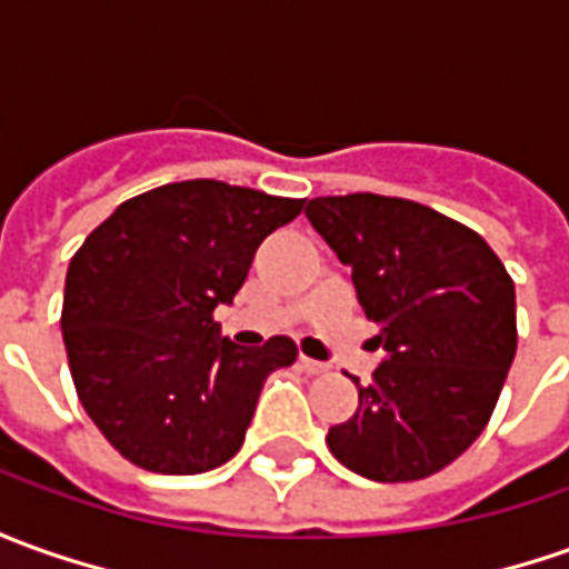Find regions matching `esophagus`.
I'll return each instance as SVG.
<instances>
[{
	"label": "esophagus",
	"instance_id": "obj_1",
	"mask_svg": "<svg viewBox=\"0 0 569 569\" xmlns=\"http://www.w3.org/2000/svg\"><path fill=\"white\" fill-rule=\"evenodd\" d=\"M299 367L305 370V373H327V370H330V365H323V361H315V358H305V355L299 358Z\"/></svg>",
	"mask_w": 569,
	"mask_h": 569
}]
</instances>
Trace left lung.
I'll return each instance as SVG.
<instances>
[{
    "label": "left lung",
    "instance_id": "left-lung-1",
    "mask_svg": "<svg viewBox=\"0 0 569 569\" xmlns=\"http://www.w3.org/2000/svg\"><path fill=\"white\" fill-rule=\"evenodd\" d=\"M305 214L351 270L382 349L327 446L358 477H430L496 411L517 351L513 280L482 236L427 204L351 192L311 199Z\"/></svg>",
    "mask_w": 569,
    "mask_h": 569
}]
</instances>
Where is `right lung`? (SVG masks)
Instances as JSON below:
<instances>
[{"instance_id": "right-lung-1", "label": "right lung", "mask_w": 569, "mask_h": 569, "mask_svg": "<svg viewBox=\"0 0 569 569\" xmlns=\"http://www.w3.org/2000/svg\"><path fill=\"white\" fill-rule=\"evenodd\" d=\"M301 204L220 180L168 183L118 204L73 254L68 365L83 411L127 461L189 477L242 448L264 380L296 361V342L242 349L211 315Z\"/></svg>"}]
</instances>
